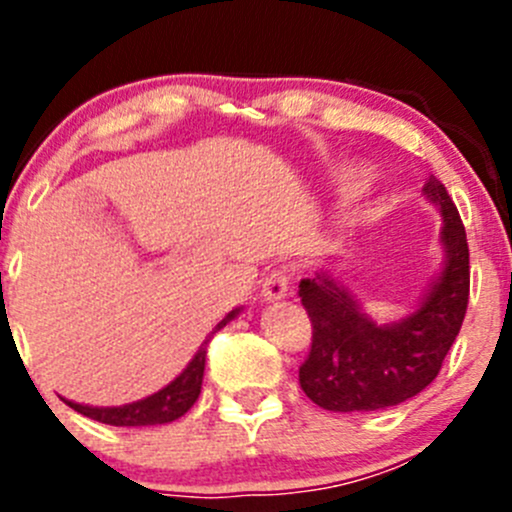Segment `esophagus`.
<instances>
[{
    "mask_svg": "<svg viewBox=\"0 0 512 512\" xmlns=\"http://www.w3.org/2000/svg\"><path fill=\"white\" fill-rule=\"evenodd\" d=\"M289 285H292V277L287 270H275L262 285V299L265 302H280V299L289 297Z\"/></svg>",
    "mask_w": 512,
    "mask_h": 512,
    "instance_id": "34e87169",
    "label": "esophagus"
}]
</instances>
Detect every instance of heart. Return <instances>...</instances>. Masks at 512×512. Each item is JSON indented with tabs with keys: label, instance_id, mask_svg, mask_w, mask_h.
<instances>
[{
	"label": "heart",
	"instance_id": "heart-1",
	"mask_svg": "<svg viewBox=\"0 0 512 512\" xmlns=\"http://www.w3.org/2000/svg\"><path fill=\"white\" fill-rule=\"evenodd\" d=\"M366 175H369V170H366L364 165H347V168L342 170V175H339V183H342L344 188H354V185H359Z\"/></svg>",
	"mask_w": 512,
	"mask_h": 512
}]
</instances>
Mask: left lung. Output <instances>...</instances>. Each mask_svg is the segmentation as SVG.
I'll use <instances>...</instances> for the list:
<instances>
[{
    "label": "left lung",
    "mask_w": 512,
    "mask_h": 512,
    "mask_svg": "<svg viewBox=\"0 0 512 512\" xmlns=\"http://www.w3.org/2000/svg\"><path fill=\"white\" fill-rule=\"evenodd\" d=\"M423 198L441 215L443 262L404 317L376 322L352 285L332 270L299 282V297L314 327L299 384L322 409L381 411L414 399L436 379L461 332L471 287L466 230L441 180L431 175Z\"/></svg>",
    "instance_id": "obj_1"
}]
</instances>
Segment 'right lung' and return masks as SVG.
Wrapping results in <instances>:
<instances>
[{
    "label": "right lung",
    "mask_w": 512,
    "mask_h": 512,
    "mask_svg": "<svg viewBox=\"0 0 512 512\" xmlns=\"http://www.w3.org/2000/svg\"><path fill=\"white\" fill-rule=\"evenodd\" d=\"M240 312L242 307H235L232 312H227L225 317L215 324L213 334L218 332V329H223L225 324H230ZM208 342L210 337L200 344L198 352H195L193 359L188 361V366H185V369L180 371L170 384H165L163 389H158L156 394L146 396V399L131 401V404H123V406H89V404H76V401H69V399L64 401L71 406V409L79 411L81 416L94 418L98 423H108V426H160V423L175 421V418L188 414L190 406L198 401L200 389H203Z\"/></svg>",
    "instance_id": "1"
}]
</instances>
